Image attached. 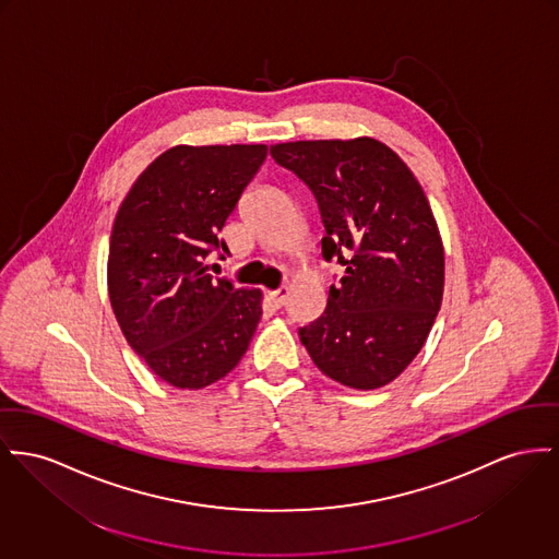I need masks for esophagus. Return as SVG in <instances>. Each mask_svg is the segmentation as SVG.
I'll return each mask as SVG.
<instances>
[{"label": "esophagus", "instance_id": "1", "mask_svg": "<svg viewBox=\"0 0 559 559\" xmlns=\"http://www.w3.org/2000/svg\"><path fill=\"white\" fill-rule=\"evenodd\" d=\"M287 296H289V289H287V287H281V289H276V292H270V294H267V299L272 301V306H274V308H281V306L285 304Z\"/></svg>", "mask_w": 559, "mask_h": 559}]
</instances>
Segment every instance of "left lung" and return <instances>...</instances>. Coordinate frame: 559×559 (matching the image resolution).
I'll list each match as a JSON object with an SVG mask.
<instances>
[{
    "label": "left lung",
    "instance_id": "obj_1",
    "mask_svg": "<svg viewBox=\"0 0 559 559\" xmlns=\"http://www.w3.org/2000/svg\"><path fill=\"white\" fill-rule=\"evenodd\" d=\"M270 154L312 190L323 258L344 265L325 312L299 329L301 344L348 389L391 384L425 346L443 299V242L423 186L371 136L276 143Z\"/></svg>",
    "mask_w": 559,
    "mask_h": 559
}]
</instances>
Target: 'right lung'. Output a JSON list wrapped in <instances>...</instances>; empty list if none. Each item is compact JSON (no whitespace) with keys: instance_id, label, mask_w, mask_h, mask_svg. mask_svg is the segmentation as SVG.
<instances>
[{"instance_id":"obj_1","label":"right lung","mask_w":559,"mask_h":559,"mask_svg":"<svg viewBox=\"0 0 559 559\" xmlns=\"http://www.w3.org/2000/svg\"><path fill=\"white\" fill-rule=\"evenodd\" d=\"M267 145H175L132 183L109 238L107 289L132 350L175 389L198 391L242 359L262 292L209 274L217 234Z\"/></svg>"}]
</instances>
